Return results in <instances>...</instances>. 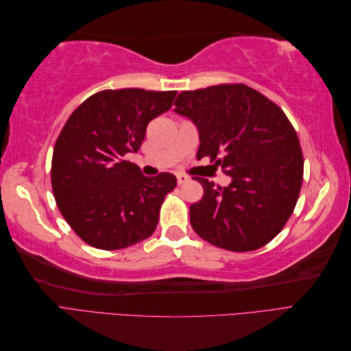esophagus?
<instances>
[{"label": "esophagus", "mask_w": 351, "mask_h": 351, "mask_svg": "<svg viewBox=\"0 0 351 351\" xmlns=\"http://www.w3.org/2000/svg\"><path fill=\"white\" fill-rule=\"evenodd\" d=\"M190 177L186 174H177V183L178 184H184L186 182H189Z\"/></svg>", "instance_id": "esophagus-1"}]
</instances>
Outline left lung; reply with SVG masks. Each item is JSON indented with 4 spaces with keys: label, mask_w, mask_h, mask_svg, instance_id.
I'll return each mask as SVG.
<instances>
[{
    "label": "left lung",
    "mask_w": 351,
    "mask_h": 351,
    "mask_svg": "<svg viewBox=\"0 0 351 351\" xmlns=\"http://www.w3.org/2000/svg\"><path fill=\"white\" fill-rule=\"evenodd\" d=\"M174 105L197 127V159L209 156L231 177L227 187L195 178L204 187L190 206L196 234L232 252L265 246L291 217L302 189L303 154L290 120L243 83L184 90Z\"/></svg>",
    "instance_id": "left-lung-1"
}]
</instances>
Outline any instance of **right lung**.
I'll use <instances>...</instances> for the list:
<instances>
[{
	"instance_id": "1",
	"label": "right lung",
	"mask_w": 351,
	"mask_h": 351,
	"mask_svg": "<svg viewBox=\"0 0 351 351\" xmlns=\"http://www.w3.org/2000/svg\"><path fill=\"white\" fill-rule=\"evenodd\" d=\"M176 95L107 89L69 117L52 154L51 183L61 215L84 243L119 250L154 234L177 178L145 177L125 155L139 151L147 123L171 108Z\"/></svg>"
}]
</instances>
